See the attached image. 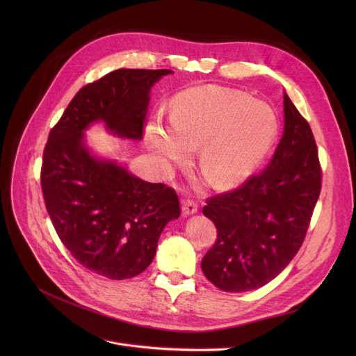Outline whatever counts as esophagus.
Segmentation results:
<instances>
[{"label": "esophagus", "instance_id": "esophagus-1", "mask_svg": "<svg viewBox=\"0 0 356 356\" xmlns=\"http://www.w3.org/2000/svg\"><path fill=\"white\" fill-rule=\"evenodd\" d=\"M181 212L184 216H189L197 212V203L193 199H183L181 200Z\"/></svg>", "mask_w": 356, "mask_h": 356}]
</instances>
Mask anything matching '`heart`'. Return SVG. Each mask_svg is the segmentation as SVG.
<instances>
[{
    "mask_svg": "<svg viewBox=\"0 0 356 356\" xmlns=\"http://www.w3.org/2000/svg\"><path fill=\"white\" fill-rule=\"evenodd\" d=\"M277 117L264 102L235 89L202 85L176 93L170 121L157 114L145 141L164 164L186 161L199 145V164L216 188L244 181L277 136Z\"/></svg>",
    "mask_w": 356,
    "mask_h": 356,
    "instance_id": "obj_1",
    "label": "heart"
}]
</instances>
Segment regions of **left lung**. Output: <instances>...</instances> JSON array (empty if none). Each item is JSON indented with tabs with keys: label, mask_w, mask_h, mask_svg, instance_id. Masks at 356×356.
<instances>
[{
	"label": "left lung",
	"mask_w": 356,
	"mask_h": 356,
	"mask_svg": "<svg viewBox=\"0 0 356 356\" xmlns=\"http://www.w3.org/2000/svg\"><path fill=\"white\" fill-rule=\"evenodd\" d=\"M322 189V167L309 122L284 93V133L264 170L207 199L218 229L202 271L223 291L270 283L300 250Z\"/></svg>",
	"instance_id": "1"
}]
</instances>
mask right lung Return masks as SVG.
<instances>
[{"instance_id":"1","label":"right lung","mask_w":356,"mask_h":356,"mask_svg":"<svg viewBox=\"0 0 356 356\" xmlns=\"http://www.w3.org/2000/svg\"><path fill=\"white\" fill-rule=\"evenodd\" d=\"M168 73L118 69L85 85L50 129L43 152L40 183L56 234L79 264L111 280L133 278L152 264L180 203L167 184L92 157L83 131L104 121L114 134L141 140L149 89Z\"/></svg>"}]
</instances>
